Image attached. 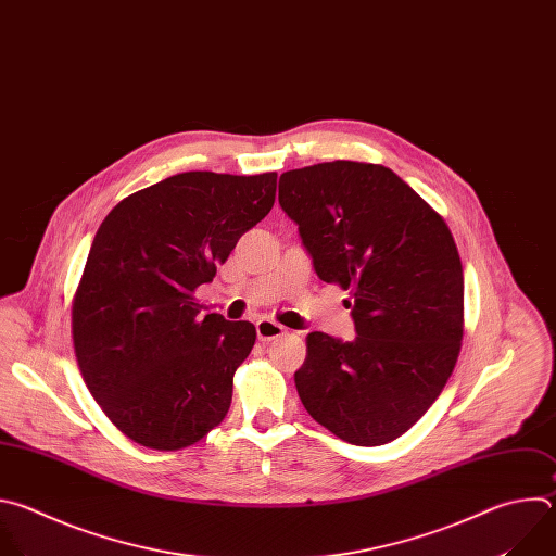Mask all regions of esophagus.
Returning a JSON list of instances; mask_svg holds the SVG:
<instances>
[{
    "instance_id": "1",
    "label": "esophagus",
    "mask_w": 556,
    "mask_h": 556,
    "mask_svg": "<svg viewBox=\"0 0 556 556\" xmlns=\"http://www.w3.org/2000/svg\"><path fill=\"white\" fill-rule=\"evenodd\" d=\"M256 336H258V340L265 344V342H274V340L287 336V328H285L282 324L269 319V317H261V319L256 321Z\"/></svg>"
}]
</instances>
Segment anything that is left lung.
I'll use <instances>...</instances> for the list:
<instances>
[{
  "mask_svg": "<svg viewBox=\"0 0 556 556\" xmlns=\"http://www.w3.org/2000/svg\"><path fill=\"white\" fill-rule=\"evenodd\" d=\"M278 201L319 280L351 289L357 330L353 342L308 332L300 401L351 445H386L431 407L460 355L465 278L454 237L379 164L287 170Z\"/></svg>",
  "mask_w": 556,
  "mask_h": 556,
  "instance_id": "8db88e82",
  "label": "left lung"
}]
</instances>
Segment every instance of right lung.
Instances as JSON below:
<instances>
[{
  "label": "right lung",
  "mask_w": 556,
  "mask_h": 556,
  "mask_svg": "<svg viewBox=\"0 0 556 556\" xmlns=\"http://www.w3.org/2000/svg\"><path fill=\"white\" fill-rule=\"evenodd\" d=\"M276 179L179 173L100 224L72 302L74 353L96 403L138 445L181 450L226 418L256 328L201 315L192 293L267 216Z\"/></svg>",
  "instance_id": "1"
}]
</instances>
